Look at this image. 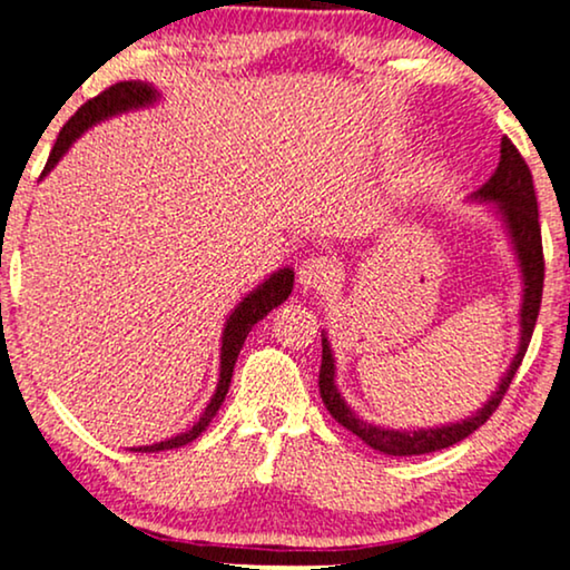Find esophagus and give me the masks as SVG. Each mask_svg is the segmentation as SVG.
Wrapping results in <instances>:
<instances>
[{
	"mask_svg": "<svg viewBox=\"0 0 570 570\" xmlns=\"http://www.w3.org/2000/svg\"><path fill=\"white\" fill-rule=\"evenodd\" d=\"M297 276L302 289H326L338 278V265L323 255H313L299 265Z\"/></svg>",
	"mask_w": 570,
	"mask_h": 570,
	"instance_id": "34e87169",
	"label": "esophagus"
}]
</instances>
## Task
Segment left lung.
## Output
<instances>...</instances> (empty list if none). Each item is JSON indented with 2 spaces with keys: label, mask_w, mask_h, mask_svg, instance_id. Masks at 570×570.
Instances as JSON below:
<instances>
[{
  "label": "left lung",
  "mask_w": 570,
  "mask_h": 570,
  "mask_svg": "<svg viewBox=\"0 0 570 570\" xmlns=\"http://www.w3.org/2000/svg\"><path fill=\"white\" fill-rule=\"evenodd\" d=\"M473 202H484L489 205V213L500 220L502 232L508 236L510 249H513L518 271H521V309H518V326H521V336H518V350L513 360H510L508 371L502 373L500 384L492 392L484 405L476 413L468 417H460L455 423H442V426L429 429H386L376 426V423L363 421L355 410L347 405L336 386V360L334 350H331L328 334L321 331L323 342V360H321V397L328 413L334 415L336 423L363 439L373 450L384 452V455H426V452L444 450L463 442L471 436L479 426H484L489 415L494 413L500 400L505 397L510 381H513L518 365L529 350L531 334H534L539 305H542V284H544V255H542V232H539V210H537V191L534 181H531V170L521 153L513 147V141L502 139L500 144V165L492 173V178L481 186L479 191L471 194Z\"/></svg>",
  "instance_id": "8db88e82"
}]
</instances>
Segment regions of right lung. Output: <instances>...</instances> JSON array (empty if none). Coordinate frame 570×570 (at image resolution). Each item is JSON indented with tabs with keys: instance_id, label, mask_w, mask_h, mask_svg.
<instances>
[{
	"instance_id": "add662e5",
	"label": "right lung",
	"mask_w": 570,
	"mask_h": 570,
	"mask_svg": "<svg viewBox=\"0 0 570 570\" xmlns=\"http://www.w3.org/2000/svg\"><path fill=\"white\" fill-rule=\"evenodd\" d=\"M157 102H160V91H157L155 86L147 83V81H120V83L110 86L107 91L99 94V97L89 99V102H86L83 107H78V112L73 115V118H70L68 124L62 126V131L55 141L52 155H49V160H47V168H45V173H41V178H45L47 173L62 160L65 153H68V149L76 144V139H81V136L89 131L91 126L102 124V120H110V118H115V115H124V112H131V110H144V107H153ZM292 286H294V271L292 268H278V271H273L271 276L263 281V284H257L249 294H244L239 305H236L232 313H228L226 326H223L220 379H218V386H215V394L210 397V402H207L205 413H202L199 421L194 423L191 429H186L184 434L163 439V442H155V444L131 446L134 452L176 450V446H184V444L194 442V439H197L202 431L210 426L215 413H218L223 400H226L228 386H232L234 365H236V357H239V352H242L244 338H247L252 326H255L257 321H263L273 307H278L281 302L289 299Z\"/></svg>"
}]
</instances>
